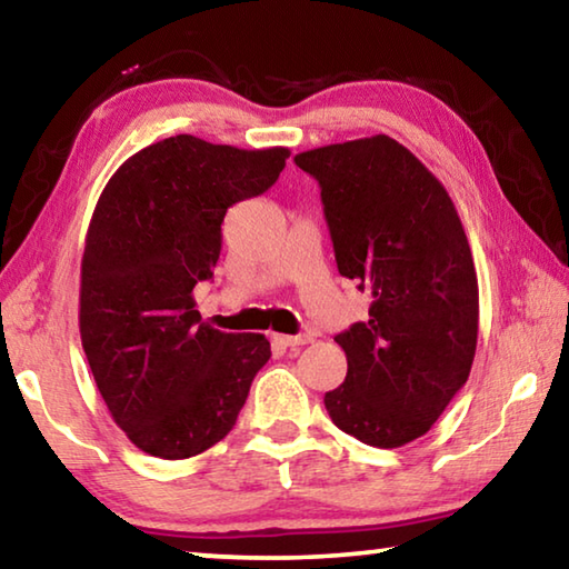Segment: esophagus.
I'll return each mask as SVG.
<instances>
[{"label": "esophagus", "mask_w": 569, "mask_h": 569, "mask_svg": "<svg viewBox=\"0 0 569 569\" xmlns=\"http://www.w3.org/2000/svg\"><path fill=\"white\" fill-rule=\"evenodd\" d=\"M273 341L286 346V349H296V346H306L313 341L311 333H298V336H283V333H273Z\"/></svg>", "instance_id": "1"}]
</instances>
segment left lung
Returning <instances> with one entry per match:
<instances>
[{"label": "left lung", "mask_w": 569, "mask_h": 569, "mask_svg": "<svg viewBox=\"0 0 569 569\" xmlns=\"http://www.w3.org/2000/svg\"><path fill=\"white\" fill-rule=\"evenodd\" d=\"M319 180L339 273L371 293L369 321L336 336L349 361L323 397L331 421L393 449L435 427L477 351L479 288L445 186L389 134L296 156Z\"/></svg>", "instance_id": "8db88e82"}]
</instances>
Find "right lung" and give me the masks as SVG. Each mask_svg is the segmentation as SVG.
Listing matches in <instances>:
<instances>
[{
  "label": "right lung",
  "mask_w": 569,
  "mask_h": 569,
  "mask_svg": "<svg viewBox=\"0 0 569 569\" xmlns=\"http://www.w3.org/2000/svg\"><path fill=\"white\" fill-rule=\"evenodd\" d=\"M288 156L176 134L134 152L102 190L80 336L114 423L146 455L188 459L218 445L271 359L266 336L200 323L192 288L213 278L228 208L271 188Z\"/></svg>",
  "instance_id": "1"
}]
</instances>
